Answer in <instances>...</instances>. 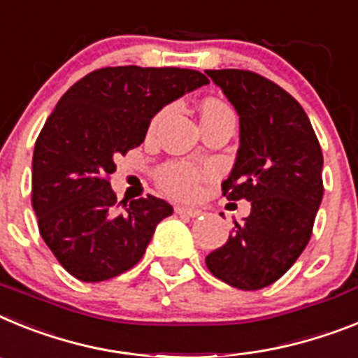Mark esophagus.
I'll use <instances>...</instances> for the list:
<instances>
[{"instance_id":"1","label":"esophagus","mask_w":358,"mask_h":358,"mask_svg":"<svg viewBox=\"0 0 358 358\" xmlns=\"http://www.w3.org/2000/svg\"><path fill=\"white\" fill-rule=\"evenodd\" d=\"M175 213L182 214V216H189V217H198L203 214L200 209H192V207H180V205L175 209Z\"/></svg>"}]
</instances>
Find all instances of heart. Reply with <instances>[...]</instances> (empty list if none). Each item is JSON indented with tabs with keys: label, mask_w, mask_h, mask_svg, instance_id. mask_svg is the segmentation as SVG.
<instances>
[{
	"label": "heart",
	"mask_w": 358,
	"mask_h": 358,
	"mask_svg": "<svg viewBox=\"0 0 358 358\" xmlns=\"http://www.w3.org/2000/svg\"><path fill=\"white\" fill-rule=\"evenodd\" d=\"M167 113V110H162L160 113L155 117L153 126H157L158 120ZM223 115H234L231 110V106H227L225 102L216 101V99H207L201 104V120L214 119V117H223ZM209 175V171L201 169V167L189 164V162H166L157 169L155 176L157 182L167 194L176 198H192L196 196L200 183L205 176Z\"/></svg>",
	"instance_id": "obj_1"
}]
</instances>
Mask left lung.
Returning a JSON list of instances; mask_svg holds the SVG:
<instances>
[{
    "label": "left lung",
    "mask_w": 358,
    "mask_h": 358,
    "mask_svg": "<svg viewBox=\"0 0 358 358\" xmlns=\"http://www.w3.org/2000/svg\"><path fill=\"white\" fill-rule=\"evenodd\" d=\"M239 115V149L223 196L252 209L227 243L205 257L214 278L261 290L294 265L312 238L321 205L322 151L301 104L250 70H205Z\"/></svg>",
    "instance_id": "left-lung-1"
}]
</instances>
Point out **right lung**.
<instances>
[{
  "label": "right lung",
  "mask_w": 358,
  "mask_h": 358,
  "mask_svg": "<svg viewBox=\"0 0 358 358\" xmlns=\"http://www.w3.org/2000/svg\"><path fill=\"white\" fill-rule=\"evenodd\" d=\"M203 85L209 79L187 68L108 66L57 102L34 148L32 207L39 234L73 278L99 282L133 268L173 214L151 194L117 201L110 175L164 106Z\"/></svg>",
  "instance_id": "1"
}]
</instances>
